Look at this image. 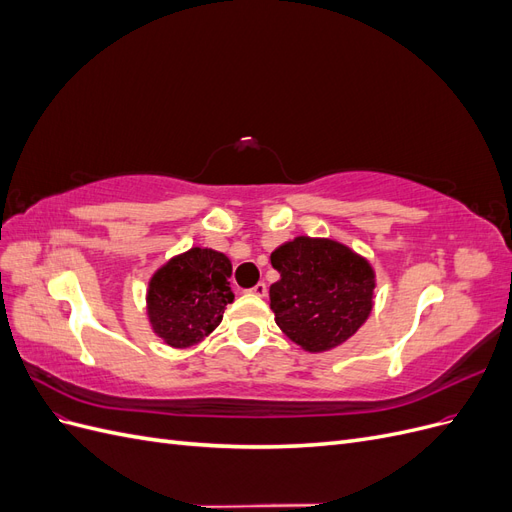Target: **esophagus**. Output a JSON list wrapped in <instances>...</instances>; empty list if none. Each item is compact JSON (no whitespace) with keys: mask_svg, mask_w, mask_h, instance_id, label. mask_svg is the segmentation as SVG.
Segmentation results:
<instances>
[{"mask_svg":"<svg viewBox=\"0 0 512 512\" xmlns=\"http://www.w3.org/2000/svg\"><path fill=\"white\" fill-rule=\"evenodd\" d=\"M250 292L256 294V297H267V284L265 282H258Z\"/></svg>","mask_w":512,"mask_h":512,"instance_id":"34e87169","label":"esophagus"}]
</instances>
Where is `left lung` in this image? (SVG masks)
<instances>
[{"label":"left lung","instance_id":"1","mask_svg":"<svg viewBox=\"0 0 512 512\" xmlns=\"http://www.w3.org/2000/svg\"><path fill=\"white\" fill-rule=\"evenodd\" d=\"M280 280L269 297L275 322L307 352H327L363 327L374 307L369 260L333 239L294 237L271 254Z\"/></svg>","mask_w":512,"mask_h":512}]
</instances>
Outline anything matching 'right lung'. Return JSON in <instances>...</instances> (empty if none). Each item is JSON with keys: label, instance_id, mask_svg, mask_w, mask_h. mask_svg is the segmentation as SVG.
I'll return each mask as SVG.
<instances>
[{"label": "right lung", "instance_id": "add662e5", "mask_svg": "<svg viewBox=\"0 0 512 512\" xmlns=\"http://www.w3.org/2000/svg\"><path fill=\"white\" fill-rule=\"evenodd\" d=\"M232 265L211 247H192L170 258L151 275L147 318L153 333L170 348H190L209 337L235 301Z\"/></svg>", "mask_w": 512, "mask_h": 512}]
</instances>
